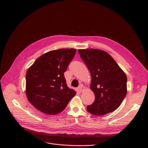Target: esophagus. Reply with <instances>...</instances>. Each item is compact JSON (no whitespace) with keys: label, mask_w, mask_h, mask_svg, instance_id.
<instances>
[{"label":"esophagus","mask_w":148,"mask_h":148,"mask_svg":"<svg viewBox=\"0 0 148 148\" xmlns=\"http://www.w3.org/2000/svg\"><path fill=\"white\" fill-rule=\"evenodd\" d=\"M77 90H78L79 92H82L84 90V86H83L82 84H81L79 85V86L78 87V88H77Z\"/></svg>","instance_id":"34e87169"}]
</instances>
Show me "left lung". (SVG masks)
Instances as JSON below:
<instances>
[{
    "label": "left lung",
    "instance_id": "8db88e82",
    "mask_svg": "<svg viewBox=\"0 0 148 148\" xmlns=\"http://www.w3.org/2000/svg\"><path fill=\"white\" fill-rule=\"evenodd\" d=\"M78 52L90 73V88L95 96L94 102L87 106L88 112L98 116L114 111L127 95L125 74L103 50L90 49L79 50Z\"/></svg>",
    "mask_w": 148,
    "mask_h": 148
}]
</instances>
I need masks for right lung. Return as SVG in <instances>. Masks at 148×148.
Instances as JSON below:
<instances>
[{
  "mask_svg": "<svg viewBox=\"0 0 148 148\" xmlns=\"http://www.w3.org/2000/svg\"><path fill=\"white\" fill-rule=\"evenodd\" d=\"M76 50L62 49L38 58L26 72V94L37 110L47 114L63 111L76 92L66 85L64 73Z\"/></svg>",
  "mask_w": 148,
  "mask_h": 148,
  "instance_id": "add662e5",
  "label": "right lung"
}]
</instances>
